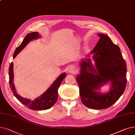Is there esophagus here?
Segmentation results:
<instances>
[{
    "mask_svg": "<svg viewBox=\"0 0 135 135\" xmlns=\"http://www.w3.org/2000/svg\"><path fill=\"white\" fill-rule=\"evenodd\" d=\"M68 73H71V74H75L76 72V69L75 67L74 66H70L68 69Z\"/></svg>",
    "mask_w": 135,
    "mask_h": 135,
    "instance_id": "1",
    "label": "esophagus"
}]
</instances>
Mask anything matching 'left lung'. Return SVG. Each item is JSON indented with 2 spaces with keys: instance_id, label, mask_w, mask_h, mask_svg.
<instances>
[{
  "instance_id": "obj_1",
  "label": "left lung",
  "mask_w": 135,
  "mask_h": 135,
  "mask_svg": "<svg viewBox=\"0 0 135 135\" xmlns=\"http://www.w3.org/2000/svg\"><path fill=\"white\" fill-rule=\"evenodd\" d=\"M100 37L90 53H93L96 70L89 58L81 62V74L76 81L80 87V95L86 107L101 109L109 107L120 98L126 85V64L120 48L106 35L98 34ZM108 81L112 88L107 93L96 91L100 85Z\"/></svg>"
}]
</instances>
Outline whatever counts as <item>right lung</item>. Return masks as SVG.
<instances>
[{
  "instance_id": "right-lung-1",
  "label": "right lung",
  "mask_w": 135,
  "mask_h": 135,
  "mask_svg": "<svg viewBox=\"0 0 135 135\" xmlns=\"http://www.w3.org/2000/svg\"><path fill=\"white\" fill-rule=\"evenodd\" d=\"M40 36L38 35V32H32L27 35L24 38L22 44L17 47L16 49L13 58H15L16 56L22 51L25 46L29 43L30 41L33 40L34 39L37 38ZM13 64L12 62L9 66V84L12 92L13 93V95L16 98L18 101H20L22 104L25 105L28 108L33 110H45L50 108L52 107L55 103L56 102L58 97V88L64 80V78L66 76V74L62 73L60 75L56 80H55L51 86L46 92H45L42 95L38 98L35 99L34 100H31L23 98L16 91L15 87L13 84Z\"/></svg>"
}]
</instances>
